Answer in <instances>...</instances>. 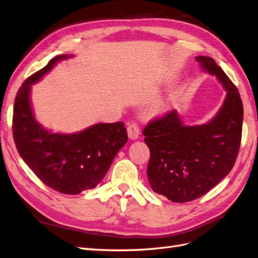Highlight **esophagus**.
<instances>
[{"mask_svg": "<svg viewBox=\"0 0 258 258\" xmlns=\"http://www.w3.org/2000/svg\"><path fill=\"white\" fill-rule=\"evenodd\" d=\"M127 130H128V136H129L130 139H133V140L138 139V137L140 135V128H139L138 123H136V122L130 123L128 125Z\"/></svg>", "mask_w": 258, "mask_h": 258, "instance_id": "esophagus-1", "label": "esophagus"}]
</instances>
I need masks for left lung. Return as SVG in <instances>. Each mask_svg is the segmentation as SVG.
<instances>
[{"instance_id":"8db88e82","label":"left lung","mask_w":258,"mask_h":258,"mask_svg":"<svg viewBox=\"0 0 258 258\" xmlns=\"http://www.w3.org/2000/svg\"><path fill=\"white\" fill-rule=\"evenodd\" d=\"M196 59L227 91L220 111L208 123L184 125L171 110L144 129L150 149L149 183L154 192L179 203L204 196L231 172L242 139L243 104L236 86L213 58Z\"/></svg>"}]
</instances>
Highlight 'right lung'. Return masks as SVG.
Here are the masks:
<instances>
[{
    "label": "right lung",
    "mask_w": 258,
    "mask_h": 258,
    "mask_svg": "<svg viewBox=\"0 0 258 258\" xmlns=\"http://www.w3.org/2000/svg\"><path fill=\"white\" fill-rule=\"evenodd\" d=\"M67 57H54L22 84L15 97L12 130L21 158L44 184L64 194H78L102 180L128 135L121 121L97 123L73 135L51 134L36 121L30 100L31 85Z\"/></svg>",
    "instance_id": "right-lung-1"
}]
</instances>
